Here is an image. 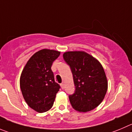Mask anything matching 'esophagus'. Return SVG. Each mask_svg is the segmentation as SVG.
<instances>
[{
    "instance_id": "1",
    "label": "esophagus",
    "mask_w": 132,
    "mask_h": 132,
    "mask_svg": "<svg viewBox=\"0 0 132 132\" xmlns=\"http://www.w3.org/2000/svg\"><path fill=\"white\" fill-rule=\"evenodd\" d=\"M60 86H61V88H62V89H64V83H61V84H60Z\"/></svg>"
}]
</instances>
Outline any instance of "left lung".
I'll return each instance as SVG.
<instances>
[{"instance_id":"8db88e82","label":"left lung","mask_w":132,"mask_h":132,"mask_svg":"<svg viewBox=\"0 0 132 132\" xmlns=\"http://www.w3.org/2000/svg\"><path fill=\"white\" fill-rule=\"evenodd\" d=\"M63 58L71 68L76 87L74 94L69 96L72 108L79 112L95 109L103 100L108 88L102 65L85 51H67Z\"/></svg>"}]
</instances>
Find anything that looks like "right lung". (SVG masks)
Masks as SVG:
<instances>
[{
  "label": "right lung",
  "instance_id": "right-lung-1",
  "mask_svg": "<svg viewBox=\"0 0 132 132\" xmlns=\"http://www.w3.org/2000/svg\"><path fill=\"white\" fill-rule=\"evenodd\" d=\"M60 52L43 49L27 61L20 77V87L27 105L38 113L49 111L53 105L60 86L55 81L51 66Z\"/></svg>",
  "mask_w": 132,
  "mask_h": 132
}]
</instances>
